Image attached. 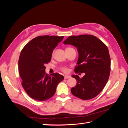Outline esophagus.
Here are the masks:
<instances>
[{
	"label": "esophagus",
	"mask_w": 128,
	"mask_h": 128,
	"mask_svg": "<svg viewBox=\"0 0 128 128\" xmlns=\"http://www.w3.org/2000/svg\"><path fill=\"white\" fill-rule=\"evenodd\" d=\"M70 76H69V75H65L64 76V79H67V78H70Z\"/></svg>",
	"instance_id": "esophagus-1"
}]
</instances>
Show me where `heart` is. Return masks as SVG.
Here are the masks:
<instances>
[{"mask_svg":"<svg viewBox=\"0 0 128 128\" xmlns=\"http://www.w3.org/2000/svg\"><path fill=\"white\" fill-rule=\"evenodd\" d=\"M62 71L64 72H68V69L66 68H63L62 69Z\"/></svg>","mask_w":128,"mask_h":128,"instance_id":"1","label":"heart"}]
</instances>
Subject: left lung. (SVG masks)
<instances>
[{"mask_svg": "<svg viewBox=\"0 0 128 128\" xmlns=\"http://www.w3.org/2000/svg\"><path fill=\"white\" fill-rule=\"evenodd\" d=\"M77 48L78 58L75 73H85L82 78L77 75L72 77L77 80L72 94L83 100L98 96L105 86L110 71V58L106 45L97 37L90 34L71 36L64 42Z\"/></svg>", "mask_w": 128, "mask_h": 128, "instance_id": "1", "label": "left lung"}]
</instances>
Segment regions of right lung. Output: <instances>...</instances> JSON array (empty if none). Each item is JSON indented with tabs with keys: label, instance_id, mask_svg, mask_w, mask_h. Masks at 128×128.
Segmentation results:
<instances>
[{
	"label": "right lung",
	"instance_id": "1",
	"mask_svg": "<svg viewBox=\"0 0 128 128\" xmlns=\"http://www.w3.org/2000/svg\"><path fill=\"white\" fill-rule=\"evenodd\" d=\"M64 36H42L27 43L20 53L18 70L22 86L28 95L42 102L54 94L58 84L64 79L58 73L50 76L45 73V64L50 62L54 49Z\"/></svg>",
	"mask_w": 128,
	"mask_h": 128
}]
</instances>
